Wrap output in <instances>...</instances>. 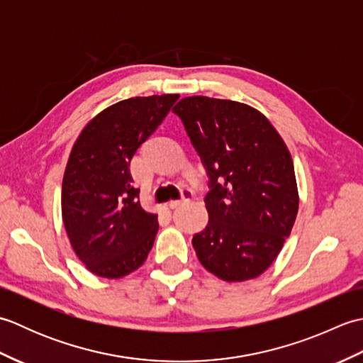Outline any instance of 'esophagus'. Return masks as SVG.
<instances>
[{"instance_id": "obj_1", "label": "esophagus", "mask_w": 363, "mask_h": 363, "mask_svg": "<svg viewBox=\"0 0 363 363\" xmlns=\"http://www.w3.org/2000/svg\"><path fill=\"white\" fill-rule=\"evenodd\" d=\"M191 195H194V194H191L190 190H186V191H184V195H182L181 199H172V201H168L167 206L169 207V209H174V207H177L179 204H182L184 201H187V199H190Z\"/></svg>"}]
</instances>
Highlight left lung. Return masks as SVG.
<instances>
[{
  "mask_svg": "<svg viewBox=\"0 0 363 363\" xmlns=\"http://www.w3.org/2000/svg\"><path fill=\"white\" fill-rule=\"evenodd\" d=\"M173 112L211 177L209 223L191 240L196 256L223 281L254 279L273 264L296 220L299 196L287 145L248 104L187 96Z\"/></svg>",
  "mask_w": 363,
  "mask_h": 363,
  "instance_id": "8db88e82",
  "label": "left lung"
}]
</instances>
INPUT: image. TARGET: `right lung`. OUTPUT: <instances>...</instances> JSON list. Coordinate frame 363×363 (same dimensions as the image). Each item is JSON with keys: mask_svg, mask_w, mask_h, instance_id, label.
Segmentation results:
<instances>
[{"mask_svg": "<svg viewBox=\"0 0 363 363\" xmlns=\"http://www.w3.org/2000/svg\"><path fill=\"white\" fill-rule=\"evenodd\" d=\"M177 98L123 99L91 118L76 138L62 181V220L73 251L90 273L118 279L148 257L157 213L138 201L129 165Z\"/></svg>", "mask_w": 363, "mask_h": 363, "instance_id": "obj_1", "label": "right lung"}]
</instances>
